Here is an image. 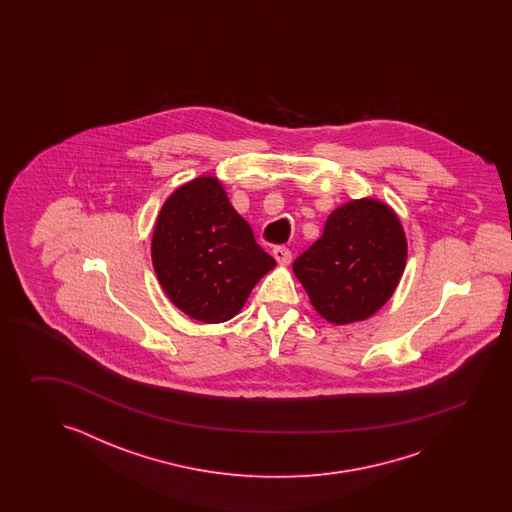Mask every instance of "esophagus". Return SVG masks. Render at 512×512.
<instances>
[{"mask_svg":"<svg viewBox=\"0 0 512 512\" xmlns=\"http://www.w3.org/2000/svg\"><path fill=\"white\" fill-rule=\"evenodd\" d=\"M272 256H274V260L278 261L280 265H289L291 258H293V254H291V251H289L287 247H274Z\"/></svg>","mask_w":512,"mask_h":512,"instance_id":"esophagus-1","label":"esophagus"}]
</instances>
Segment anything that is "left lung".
Returning <instances> with one entry per match:
<instances>
[{"label":"left lung","mask_w":512,"mask_h":512,"mask_svg":"<svg viewBox=\"0 0 512 512\" xmlns=\"http://www.w3.org/2000/svg\"><path fill=\"white\" fill-rule=\"evenodd\" d=\"M408 243L401 219L379 199L333 210L318 240L293 263L316 313L346 326L375 315L403 276Z\"/></svg>","instance_id":"obj_1"}]
</instances>
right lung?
I'll return each instance as SVG.
<instances>
[{
    "label": "right lung",
    "mask_w": 512,
    "mask_h": 512,
    "mask_svg": "<svg viewBox=\"0 0 512 512\" xmlns=\"http://www.w3.org/2000/svg\"><path fill=\"white\" fill-rule=\"evenodd\" d=\"M152 263L170 302L205 324L238 315L254 285L276 267L212 175L188 181L164 201Z\"/></svg>",
    "instance_id": "obj_1"
}]
</instances>
